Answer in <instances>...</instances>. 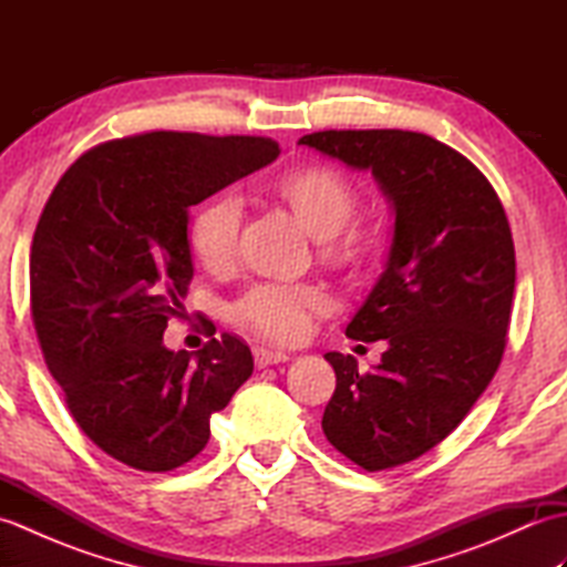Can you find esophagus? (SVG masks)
Listing matches in <instances>:
<instances>
[{"label":"esophagus","mask_w":567,"mask_h":567,"mask_svg":"<svg viewBox=\"0 0 567 567\" xmlns=\"http://www.w3.org/2000/svg\"><path fill=\"white\" fill-rule=\"evenodd\" d=\"M252 358H256L258 368H268V365H277V363H285V360H290L287 353L272 351V348H262V346L252 348Z\"/></svg>","instance_id":"obj_1"}]
</instances>
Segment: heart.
Segmentation results:
<instances>
[{"instance_id":"obj_1","label":"heart","mask_w":567,"mask_h":567,"mask_svg":"<svg viewBox=\"0 0 567 567\" xmlns=\"http://www.w3.org/2000/svg\"><path fill=\"white\" fill-rule=\"evenodd\" d=\"M275 197L307 231L321 240L323 258L351 262L363 250V236L351 219L358 212V189L343 173L327 165H307L272 185ZM240 204L234 197L214 199L189 224V248L204 270L226 272L238 256ZM327 307V295L315 285H256L234 305V319L275 343L305 339L309 317Z\"/></svg>"}]
</instances>
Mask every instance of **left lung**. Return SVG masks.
<instances>
[{
	"label": "left lung",
	"instance_id": "left-lung-1",
	"mask_svg": "<svg viewBox=\"0 0 567 567\" xmlns=\"http://www.w3.org/2000/svg\"><path fill=\"white\" fill-rule=\"evenodd\" d=\"M370 171L394 212L384 272L346 327L388 341L380 365L327 353L336 392L321 429L370 470L424 455L485 392L507 346L516 280L512 228L497 192L465 155L416 131H317L299 138Z\"/></svg>",
	"mask_w": 567,
	"mask_h": 567
}]
</instances>
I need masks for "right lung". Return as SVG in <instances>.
<instances>
[{
    "instance_id": "obj_1",
    "label": "right lung",
    "mask_w": 567,
    "mask_h": 567,
    "mask_svg": "<svg viewBox=\"0 0 567 567\" xmlns=\"http://www.w3.org/2000/svg\"><path fill=\"white\" fill-rule=\"evenodd\" d=\"M256 136L153 131L102 143L60 177L31 246V315L78 426L146 473L192 461L252 372L231 333L192 358L163 343L192 282L189 207L270 165Z\"/></svg>"
}]
</instances>
